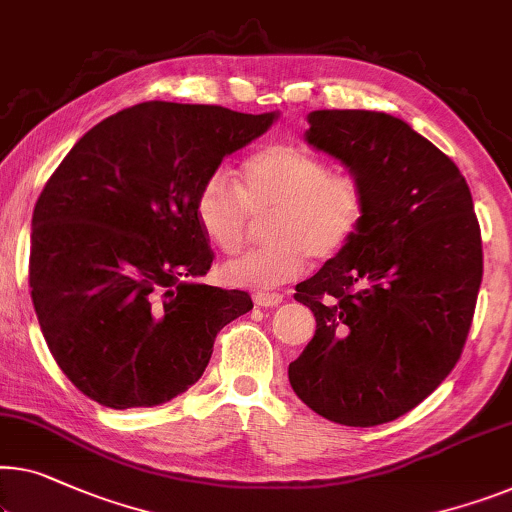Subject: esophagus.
I'll use <instances>...</instances> for the list:
<instances>
[{"label": "esophagus", "mask_w": 512, "mask_h": 512, "mask_svg": "<svg viewBox=\"0 0 512 512\" xmlns=\"http://www.w3.org/2000/svg\"><path fill=\"white\" fill-rule=\"evenodd\" d=\"M281 300H284V295L281 293H256L254 295V302L258 307H277V305H281Z\"/></svg>", "instance_id": "34e87169"}]
</instances>
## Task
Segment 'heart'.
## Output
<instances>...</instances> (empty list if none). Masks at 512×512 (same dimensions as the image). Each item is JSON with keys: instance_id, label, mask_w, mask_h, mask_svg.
I'll return each mask as SVG.
<instances>
[{"instance_id": "heart-1", "label": "heart", "mask_w": 512, "mask_h": 512, "mask_svg": "<svg viewBox=\"0 0 512 512\" xmlns=\"http://www.w3.org/2000/svg\"><path fill=\"white\" fill-rule=\"evenodd\" d=\"M196 221L214 247L238 254L249 238L251 217L261 219L263 244L224 268L233 286L274 288L300 277L309 256L330 261L358 235L367 201L362 184L335 173L318 154L298 145H265L242 164L240 189L212 173L196 194Z\"/></svg>"}]
</instances>
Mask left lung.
Instances as JSON below:
<instances>
[{
	"instance_id": "1",
	"label": "left lung",
	"mask_w": 512,
	"mask_h": 512,
	"mask_svg": "<svg viewBox=\"0 0 512 512\" xmlns=\"http://www.w3.org/2000/svg\"><path fill=\"white\" fill-rule=\"evenodd\" d=\"M305 140L351 170L365 191L353 242L295 300L316 335L288 365L295 395L348 427L390 422L439 388L469 335L483 281V242L455 161L399 117L314 110Z\"/></svg>"
}]
</instances>
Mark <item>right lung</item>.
I'll list each match as a JSON object with an SVG mask.
<instances>
[{"instance_id": "1", "label": "right lung", "mask_w": 512, "mask_h": 512, "mask_svg": "<svg viewBox=\"0 0 512 512\" xmlns=\"http://www.w3.org/2000/svg\"><path fill=\"white\" fill-rule=\"evenodd\" d=\"M277 113L147 101L73 145L32 217L29 288L46 344L108 409L157 406L201 379L249 293L196 284L212 265L196 194Z\"/></svg>"}]
</instances>
